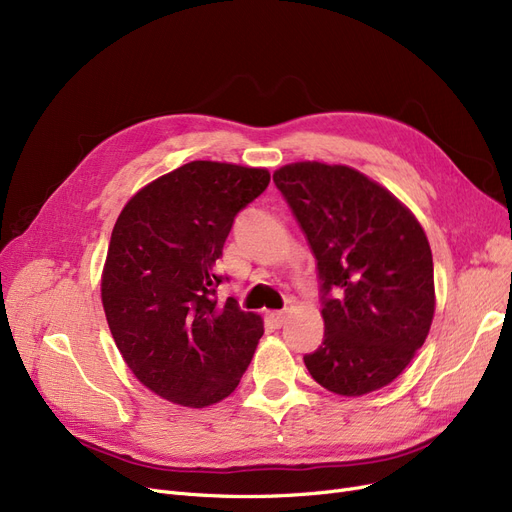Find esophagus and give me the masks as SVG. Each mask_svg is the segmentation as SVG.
I'll return each instance as SVG.
<instances>
[{
    "instance_id": "obj_1",
    "label": "esophagus",
    "mask_w": 512,
    "mask_h": 512,
    "mask_svg": "<svg viewBox=\"0 0 512 512\" xmlns=\"http://www.w3.org/2000/svg\"><path fill=\"white\" fill-rule=\"evenodd\" d=\"M269 319H271L277 327H281L283 321H285V311H273V313H269Z\"/></svg>"
}]
</instances>
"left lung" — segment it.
<instances>
[{
	"label": "left lung",
	"mask_w": 512,
	"mask_h": 512,
	"mask_svg": "<svg viewBox=\"0 0 512 512\" xmlns=\"http://www.w3.org/2000/svg\"><path fill=\"white\" fill-rule=\"evenodd\" d=\"M273 182L317 260L325 334L304 355L306 370L338 395L378 391L414 359L433 323V254L420 222L346 166L290 163Z\"/></svg>",
	"instance_id": "left-lung-1"
}]
</instances>
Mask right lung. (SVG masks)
<instances>
[{
    "label": "right lung",
    "mask_w": 512,
    "mask_h": 512,
    "mask_svg": "<svg viewBox=\"0 0 512 512\" xmlns=\"http://www.w3.org/2000/svg\"><path fill=\"white\" fill-rule=\"evenodd\" d=\"M271 174L191 161L153 180L121 210L102 271V306L117 349L159 397L206 407L229 397L264 334L216 273L235 216Z\"/></svg>",
    "instance_id": "add662e5"
}]
</instances>
